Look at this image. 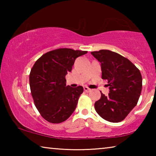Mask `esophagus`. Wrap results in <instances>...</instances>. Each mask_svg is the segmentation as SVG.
<instances>
[{"mask_svg":"<svg viewBox=\"0 0 156 156\" xmlns=\"http://www.w3.org/2000/svg\"><path fill=\"white\" fill-rule=\"evenodd\" d=\"M84 90L85 92H87V93L89 91H91V89L89 87H84Z\"/></svg>","mask_w":156,"mask_h":156,"instance_id":"esophagus-1","label":"esophagus"}]
</instances>
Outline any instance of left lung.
<instances>
[{
  "instance_id": "1",
  "label": "left lung",
  "mask_w": 156,
  "mask_h": 156,
  "mask_svg": "<svg viewBox=\"0 0 156 156\" xmlns=\"http://www.w3.org/2000/svg\"><path fill=\"white\" fill-rule=\"evenodd\" d=\"M91 54L101 63L102 78L108 80V96L101 93L94 107L100 117L109 122H121L136 106L140 96V72L129 59L118 53L102 49Z\"/></svg>"
}]
</instances>
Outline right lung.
Segmentation results:
<instances>
[{"label": "right lung", "instance_id": "right-lung-1", "mask_svg": "<svg viewBox=\"0 0 156 156\" xmlns=\"http://www.w3.org/2000/svg\"><path fill=\"white\" fill-rule=\"evenodd\" d=\"M87 53L69 48L54 49L43 54L31 68V96L36 109L49 122H64L74 112L83 87L67 86L65 76L72 72L75 60Z\"/></svg>", "mask_w": 156, "mask_h": 156}]
</instances>
